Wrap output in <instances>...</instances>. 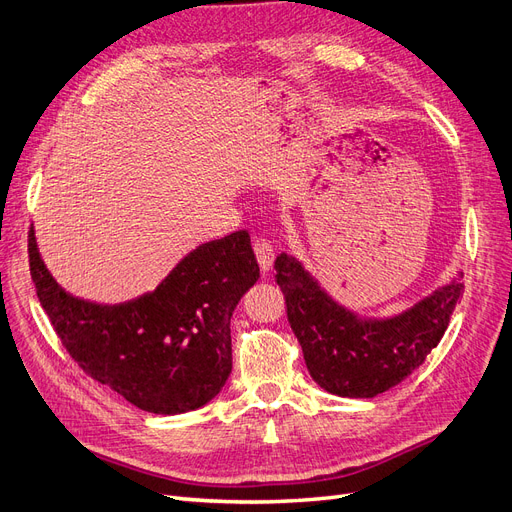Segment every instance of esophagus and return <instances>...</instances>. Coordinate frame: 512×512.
<instances>
[{
    "instance_id": "obj_1",
    "label": "esophagus",
    "mask_w": 512,
    "mask_h": 512,
    "mask_svg": "<svg viewBox=\"0 0 512 512\" xmlns=\"http://www.w3.org/2000/svg\"><path fill=\"white\" fill-rule=\"evenodd\" d=\"M252 245H254V254H256V258H258L260 269H262V271H269V269L273 267V260H275V250H273L271 241L258 237V239H254Z\"/></svg>"
}]
</instances>
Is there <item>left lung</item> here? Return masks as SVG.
<instances>
[{
  "instance_id": "left-lung-1",
  "label": "left lung",
  "mask_w": 512,
  "mask_h": 512,
  "mask_svg": "<svg viewBox=\"0 0 512 512\" xmlns=\"http://www.w3.org/2000/svg\"><path fill=\"white\" fill-rule=\"evenodd\" d=\"M275 279L306 370L327 393L372 399L424 363L443 338L464 283L456 277L388 319L359 317L327 294L302 264L279 254Z\"/></svg>"
}]
</instances>
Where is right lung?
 <instances>
[{"label":"right lung","instance_id":"obj_1","mask_svg":"<svg viewBox=\"0 0 512 512\" xmlns=\"http://www.w3.org/2000/svg\"><path fill=\"white\" fill-rule=\"evenodd\" d=\"M35 292L69 355L90 378L151 414H185L227 382L231 317L260 277L248 231L201 243L149 294L98 304L67 294L29 233Z\"/></svg>","mask_w":512,"mask_h":512}]
</instances>
